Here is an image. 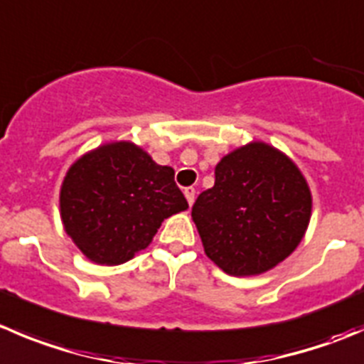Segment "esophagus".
<instances>
[{
    "mask_svg": "<svg viewBox=\"0 0 364 364\" xmlns=\"http://www.w3.org/2000/svg\"><path fill=\"white\" fill-rule=\"evenodd\" d=\"M185 197H186V200H188L190 206H192L193 200H196V188H193V186H186V188H185Z\"/></svg>",
    "mask_w": 364,
    "mask_h": 364,
    "instance_id": "34e87169",
    "label": "esophagus"
}]
</instances>
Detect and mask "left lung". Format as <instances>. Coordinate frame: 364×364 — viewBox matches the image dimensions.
I'll list each match as a JSON object with an SVG mask.
<instances>
[{
	"instance_id": "left-lung-1",
	"label": "left lung",
	"mask_w": 364,
	"mask_h": 364,
	"mask_svg": "<svg viewBox=\"0 0 364 364\" xmlns=\"http://www.w3.org/2000/svg\"><path fill=\"white\" fill-rule=\"evenodd\" d=\"M311 217V192L297 165L263 142L232 151L192 218L204 252L229 276H257L290 256Z\"/></svg>"
}]
</instances>
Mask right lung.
<instances>
[{
	"instance_id": "1",
	"label": "right lung",
	"mask_w": 364,
	"mask_h": 364,
	"mask_svg": "<svg viewBox=\"0 0 364 364\" xmlns=\"http://www.w3.org/2000/svg\"><path fill=\"white\" fill-rule=\"evenodd\" d=\"M188 208L174 168L132 142H112L74 161L60 215L77 249L97 264H121L146 249L171 215Z\"/></svg>"
}]
</instances>
